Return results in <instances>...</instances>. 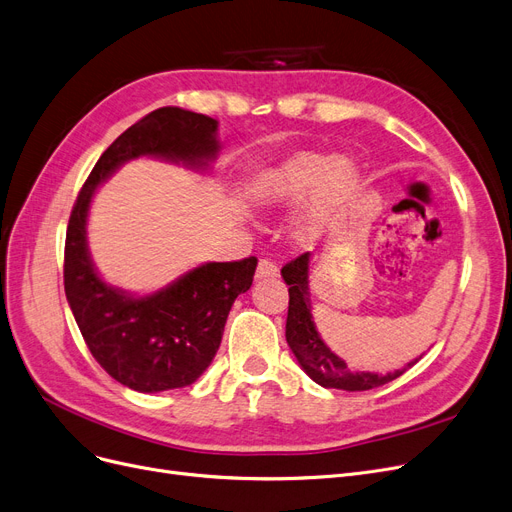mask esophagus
<instances>
[{
	"label": "esophagus",
	"mask_w": 512,
	"mask_h": 512,
	"mask_svg": "<svg viewBox=\"0 0 512 512\" xmlns=\"http://www.w3.org/2000/svg\"><path fill=\"white\" fill-rule=\"evenodd\" d=\"M278 276H280V270H278V265H276L272 259H261V261H259L257 272H255V278H257V280L278 278Z\"/></svg>",
	"instance_id": "34e87169"
}]
</instances>
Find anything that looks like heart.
Here are the masks:
<instances>
[{
	"label": "heart",
	"mask_w": 512,
	"mask_h": 512,
	"mask_svg": "<svg viewBox=\"0 0 512 512\" xmlns=\"http://www.w3.org/2000/svg\"><path fill=\"white\" fill-rule=\"evenodd\" d=\"M355 182L358 169L349 159L297 152L259 177L253 184V198L261 207H284L301 201L311 191L295 224L297 238L311 240L343 209Z\"/></svg>",
	"instance_id": "1"
}]
</instances>
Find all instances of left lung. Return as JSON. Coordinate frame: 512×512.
<instances>
[{"mask_svg":"<svg viewBox=\"0 0 512 512\" xmlns=\"http://www.w3.org/2000/svg\"><path fill=\"white\" fill-rule=\"evenodd\" d=\"M309 253L288 261L282 268V278L288 284V316H286V343L293 349L301 368L311 381L326 389L343 391H368L387 385L402 376L404 370H395L385 376L374 372H351L347 364L332 353L320 339L318 330L311 320V299H309ZM418 360L410 362L414 366Z\"/></svg>","mask_w":512,"mask_h":512,"instance_id":"8db88e82","label":"left lung"}]
</instances>
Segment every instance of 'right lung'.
I'll return each instance as SVG.
<instances>
[{
  "label": "right lung",
  "instance_id": "obj_1",
  "mask_svg": "<svg viewBox=\"0 0 512 512\" xmlns=\"http://www.w3.org/2000/svg\"><path fill=\"white\" fill-rule=\"evenodd\" d=\"M217 121L163 106L110 144L71 211L64 242V293L87 349L121 385L157 393L192 385L213 362L234 299L247 293L257 257L205 263L148 297L108 286L87 251V211L94 190L125 161L159 157L190 167L215 159Z\"/></svg>",
  "mask_w": 512,
  "mask_h": 512
}]
</instances>
